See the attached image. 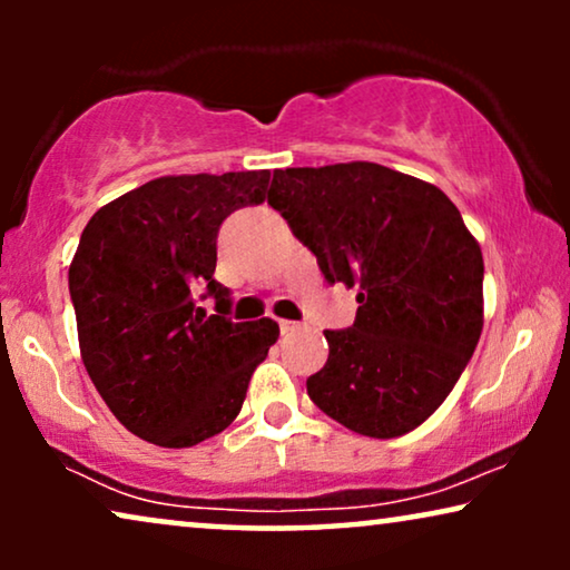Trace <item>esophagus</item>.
Here are the masks:
<instances>
[{
  "instance_id": "1",
  "label": "esophagus",
  "mask_w": 570,
  "mask_h": 570,
  "mask_svg": "<svg viewBox=\"0 0 570 570\" xmlns=\"http://www.w3.org/2000/svg\"><path fill=\"white\" fill-rule=\"evenodd\" d=\"M303 330V324H298V322H287V318H283V322H279V332L283 334H295V332H301Z\"/></svg>"
}]
</instances>
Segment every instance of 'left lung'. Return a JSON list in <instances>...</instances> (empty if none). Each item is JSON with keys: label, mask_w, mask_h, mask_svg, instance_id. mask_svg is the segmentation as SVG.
Returning <instances> with one entry per match:
<instances>
[{"label": "left lung", "mask_w": 570, "mask_h": 570, "mask_svg": "<svg viewBox=\"0 0 570 570\" xmlns=\"http://www.w3.org/2000/svg\"><path fill=\"white\" fill-rule=\"evenodd\" d=\"M269 205L330 283L357 287L350 330L324 332L308 376L322 412L368 439L425 423L482 332V252L439 186L379 163L275 170Z\"/></svg>", "instance_id": "8db88e82"}]
</instances>
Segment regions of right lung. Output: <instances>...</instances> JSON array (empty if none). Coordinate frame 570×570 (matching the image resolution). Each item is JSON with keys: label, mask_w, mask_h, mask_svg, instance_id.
<instances>
[{"label": "right lung", "mask_w": 570, "mask_h": 570, "mask_svg": "<svg viewBox=\"0 0 570 570\" xmlns=\"http://www.w3.org/2000/svg\"><path fill=\"white\" fill-rule=\"evenodd\" d=\"M269 170L153 178L85 225L69 295L88 376L129 433L189 449L225 431L279 337L272 318L230 322L215 279L217 230L233 209L267 199ZM202 286L218 301L207 317Z\"/></svg>", "instance_id": "1"}]
</instances>
